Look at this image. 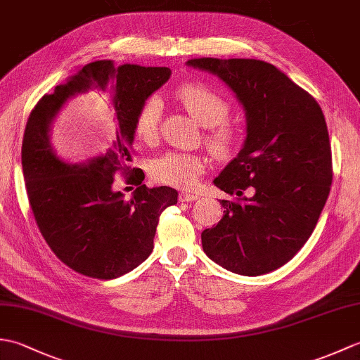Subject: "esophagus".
I'll use <instances>...</instances> for the list:
<instances>
[{
  "mask_svg": "<svg viewBox=\"0 0 360 360\" xmlns=\"http://www.w3.org/2000/svg\"><path fill=\"white\" fill-rule=\"evenodd\" d=\"M178 198H179L181 202H188V201H196V200H198V195L187 193V192H181Z\"/></svg>",
  "mask_w": 360,
  "mask_h": 360,
  "instance_id": "1",
  "label": "esophagus"
}]
</instances>
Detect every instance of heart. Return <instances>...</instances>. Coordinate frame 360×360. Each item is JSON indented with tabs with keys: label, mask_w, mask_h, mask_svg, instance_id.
I'll list each match as a JSON object with an SVG mask.
<instances>
[{
	"label": "heart",
	"mask_w": 360,
	"mask_h": 360,
	"mask_svg": "<svg viewBox=\"0 0 360 360\" xmlns=\"http://www.w3.org/2000/svg\"><path fill=\"white\" fill-rule=\"evenodd\" d=\"M174 101L204 127V142L219 160L232 158L241 145V131L227 117L232 106L226 97L202 83H186L173 93ZM160 119L158 97L145 98L134 117L137 139L151 143L156 141ZM207 160L198 153L167 151L153 159L150 174L159 184L176 188H192L204 173Z\"/></svg>",
	"instance_id": "heart-1"
}]
</instances>
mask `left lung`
Masks as SVG:
<instances>
[{"label": "left lung", "instance_id": "8db88e82", "mask_svg": "<svg viewBox=\"0 0 360 360\" xmlns=\"http://www.w3.org/2000/svg\"><path fill=\"white\" fill-rule=\"evenodd\" d=\"M219 75L248 116L243 150L213 181L229 195L224 215L201 233L213 262L241 275L288 263L316 229L333 182L331 143L322 108L308 91L255 58L188 60Z\"/></svg>", "mask_w": 360, "mask_h": 360}]
</instances>
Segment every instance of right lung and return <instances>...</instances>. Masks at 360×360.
Segmentation results:
<instances>
[{
  "instance_id": "add662e5",
  "label": "right lung",
  "mask_w": 360,
  "mask_h": 360,
  "mask_svg": "<svg viewBox=\"0 0 360 360\" xmlns=\"http://www.w3.org/2000/svg\"><path fill=\"white\" fill-rule=\"evenodd\" d=\"M170 77L168 68L88 63L44 94L30 111L21 147L29 205L44 241L60 262L91 278H117L147 259L159 217L178 202L172 187L148 188L133 162L134 117L139 106ZM91 94L112 114L118 128L103 157L83 166L63 163L49 143V125L68 98ZM117 172L138 187L131 200L112 188Z\"/></svg>"
}]
</instances>
